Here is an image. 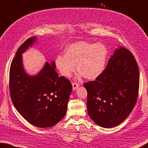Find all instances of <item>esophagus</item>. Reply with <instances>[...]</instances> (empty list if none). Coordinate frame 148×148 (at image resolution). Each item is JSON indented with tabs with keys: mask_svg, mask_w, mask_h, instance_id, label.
Returning a JSON list of instances; mask_svg holds the SVG:
<instances>
[{
	"mask_svg": "<svg viewBox=\"0 0 148 148\" xmlns=\"http://www.w3.org/2000/svg\"><path fill=\"white\" fill-rule=\"evenodd\" d=\"M72 88H73V90H75L76 89V88L79 87V85L77 83H76V82H73L72 83Z\"/></svg>",
	"mask_w": 148,
	"mask_h": 148,
	"instance_id": "34e87169",
	"label": "esophagus"
}]
</instances>
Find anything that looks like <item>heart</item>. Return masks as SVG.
Instances as JSON below:
<instances>
[{
  "mask_svg": "<svg viewBox=\"0 0 148 148\" xmlns=\"http://www.w3.org/2000/svg\"><path fill=\"white\" fill-rule=\"evenodd\" d=\"M107 56L108 50L104 44L80 41L67 47L65 56H58L56 59V65L65 77L71 76L77 66L79 76L95 80L104 71Z\"/></svg>",
  "mask_w": 148,
  "mask_h": 148,
  "instance_id": "1",
  "label": "heart"
}]
</instances>
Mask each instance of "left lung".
<instances>
[{
	"instance_id": "1",
	"label": "left lung",
	"mask_w": 148,
	"mask_h": 148,
	"mask_svg": "<svg viewBox=\"0 0 148 148\" xmlns=\"http://www.w3.org/2000/svg\"><path fill=\"white\" fill-rule=\"evenodd\" d=\"M83 85L90 119L104 128L119 125L132 111L138 98L139 71L135 57L124 47L116 48L101 76Z\"/></svg>"
}]
</instances>
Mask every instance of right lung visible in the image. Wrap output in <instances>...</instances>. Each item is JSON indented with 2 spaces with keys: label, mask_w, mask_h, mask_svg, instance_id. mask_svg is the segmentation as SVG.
I'll return each mask as SVG.
<instances>
[{
  "label": "right lung",
  "mask_w": 148,
  "mask_h": 148,
  "mask_svg": "<svg viewBox=\"0 0 148 148\" xmlns=\"http://www.w3.org/2000/svg\"><path fill=\"white\" fill-rule=\"evenodd\" d=\"M37 41L28 39L18 48L11 63L10 96L15 109L24 119L36 127H52L65 116L72 87L65 77H59L56 64L46 62L38 73L26 72L22 54Z\"/></svg>",
  "instance_id": "right-lung-1"
}]
</instances>
